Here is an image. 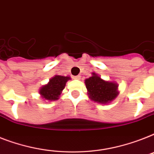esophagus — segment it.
I'll return each instance as SVG.
<instances>
[{"mask_svg": "<svg viewBox=\"0 0 154 154\" xmlns=\"http://www.w3.org/2000/svg\"><path fill=\"white\" fill-rule=\"evenodd\" d=\"M73 78L76 80H80L81 79V76H80V75H77V76H75V77H73Z\"/></svg>", "mask_w": 154, "mask_h": 154, "instance_id": "1", "label": "esophagus"}]
</instances>
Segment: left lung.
I'll return each instance as SVG.
<instances>
[{
    "label": "left lung",
    "mask_w": 154,
    "mask_h": 154,
    "mask_svg": "<svg viewBox=\"0 0 154 154\" xmlns=\"http://www.w3.org/2000/svg\"><path fill=\"white\" fill-rule=\"evenodd\" d=\"M85 82L89 98L97 103L103 104L110 103L119 94L117 84L101 79L97 73H92V77L86 79Z\"/></svg>",
    "instance_id": "8db88e82"
}]
</instances>
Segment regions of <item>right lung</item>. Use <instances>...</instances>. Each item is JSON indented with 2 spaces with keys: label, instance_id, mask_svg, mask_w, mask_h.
<instances>
[{
  "label": "right lung",
  "instance_id": "1",
  "mask_svg": "<svg viewBox=\"0 0 154 154\" xmlns=\"http://www.w3.org/2000/svg\"><path fill=\"white\" fill-rule=\"evenodd\" d=\"M69 80H70L69 77L55 75L50 80L47 85H45L40 88L39 93L44 100L50 101L57 100Z\"/></svg>",
  "mask_w": 154,
  "mask_h": 154
}]
</instances>
